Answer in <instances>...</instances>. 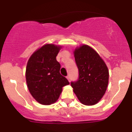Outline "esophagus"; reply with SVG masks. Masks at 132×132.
I'll return each mask as SVG.
<instances>
[{"label":"esophagus","mask_w":132,"mask_h":132,"mask_svg":"<svg viewBox=\"0 0 132 132\" xmlns=\"http://www.w3.org/2000/svg\"><path fill=\"white\" fill-rule=\"evenodd\" d=\"M67 79H68L69 81H70V80H71V78H70V76H69V75H68V76L67 77Z\"/></svg>","instance_id":"1"}]
</instances>
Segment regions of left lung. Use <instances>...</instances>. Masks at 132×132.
I'll return each instance as SVG.
<instances>
[{"label":"left lung","instance_id":"1","mask_svg":"<svg viewBox=\"0 0 132 132\" xmlns=\"http://www.w3.org/2000/svg\"><path fill=\"white\" fill-rule=\"evenodd\" d=\"M79 69V79L71 85L79 101L92 106L101 101L106 91L109 71L98 53L87 45H82L74 51Z\"/></svg>","mask_w":132,"mask_h":132}]
</instances>
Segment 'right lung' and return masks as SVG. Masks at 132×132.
I'll list each match as a JSON object with an SVG mask.
<instances>
[{
    "label": "right lung",
    "mask_w": 132,
    "mask_h": 132,
    "mask_svg": "<svg viewBox=\"0 0 132 132\" xmlns=\"http://www.w3.org/2000/svg\"><path fill=\"white\" fill-rule=\"evenodd\" d=\"M61 45L45 44L29 59L26 79L29 91L38 102L50 105L57 101L68 80L60 74L61 65L56 60Z\"/></svg>",
    "instance_id": "obj_1"
}]
</instances>
